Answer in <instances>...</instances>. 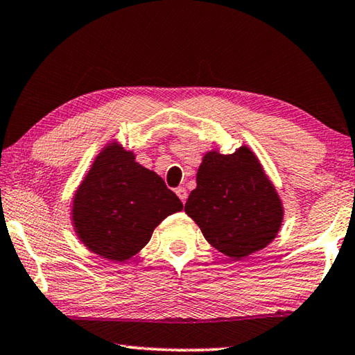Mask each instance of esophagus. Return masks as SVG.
<instances>
[{
    "mask_svg": "<svg viewBox=\"0 0 355 355\" xmlns=\"http://www.w3.org/2000/svg\"><path fill=\"white\" fill-rule=\"evenodd\" d=\"M174 191H176V195L179 196V200H181L185 204V201H187V196H189L187 195V190H185L184 187H178Z\"/></svg>",
    "mask_w": 355,
    "mask_h": 355,
    "instance_id": "1",
    "label": "esophagus"
}]
</instances>
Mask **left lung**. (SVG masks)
Segmentation results:
<instances>
[{
    "instance_id": "8db88e82",
    "label": "left lung",
    "mask_w": 355,
    "mask_h": 355,
    "mask_svg": "<svg viewBox=\"0 0 355 355\" xmlns=\"http://www.w3.org/2000/svg\"><path fill=\"white\" fill-rule=\"evenodd\" d=\"M185 214L210 245L235 260L268 246L284 220L281 198L248 146L204 155Z\"/></svg>"
}]
</instances>
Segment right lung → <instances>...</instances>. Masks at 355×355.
Listing matches in <instances>:
<instances>
[{
  "label": "right lung",
  "mask_w": 355,
  "mask_h": 355,
  "mask_svg": "<svg viewBox=\"0 0 355 355\" xmlns=\"http://www.w3.org/2000/svg\"><path fill=\"white\" fill-rule=\"evenodd\" d=\"M182 209L159 174L137 164L132 151L114 141L96 155L74 193L71 220L92 252L124 262L148 243L168 215Z\"/></svg>",
  "instance_id": "obj_1"
}]
</instances>
